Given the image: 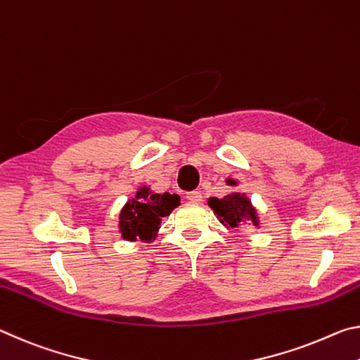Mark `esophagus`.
Returning a JSON list of instances; mask_svg holds the SVG:
<instances>
[{
    "label": "esophagus",
    "instance_id": "1",
    "mask_svg": "<svg viewBox=\"0 0 360 360\" xmlns=\"http://www.w3.org/2000/svg\"><path fill=\"white\" fill-rule=\"evenodd\" d=\"M186 199H188V201H191V202H201L202 201V194L199 191H190V193H186Z\"/></svg>",
    "mask_w": 360,
    "mask_h": 360
}]
</instances>
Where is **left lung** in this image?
Segmentation results:
<instances>
[{
  "mask_svg": "<svg viewBox=\"0 0 360 360\" xmlns=\"http://www.w3.org/2000/svg\"><path fill=\"white\" fill-rule=\"evenodd\" d=\"M228 185L236 186L238 181L228 179ZM209 207L214 210L217 219L220 220L223 226L228 229L255 226L260 228L257 209L252 205V201L245 196V193H231L225 198H209Z\"/></svg>",
  "mask_w": 360,
  "mask_h": 360,
  "instance_id": "left-lung-1",
  "label": "left lung"
}]
</instances>
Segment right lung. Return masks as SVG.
<instances>
[{"label":"right lung","mask_w":360,"mask_h":360,"mask_svg":"<svg viewBox=\"0 0 360 360\" xmlns=\"http://www.w3.org/2000/svg\"><path fill=\"white\" fill-rule=\"evenodd\" d=\"M180 205L179 194L153 193L150 186H140L134 199H129L120 212V233L126 240L153 243L164 217Z\"/></svg>","instance_id":"obj_1"}]
</instances>
